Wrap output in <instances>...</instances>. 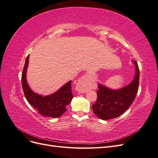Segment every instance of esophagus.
Instances as JSON below:
<instances>
[{
  "mask_svg": "<svg viewBox=\"0 0 158 158\" xmlns=\"http://www.w3.org/2000/svg\"><path fill=\"white\" fill-rule=\"evenodd\" d=\"M92 83L89 80V76L85 74L81 77L76 85V90L79 93H85L91 88Z\"/></svg>",
  "mask_w": 158,
  "mask_h": 158,
  "instance_id": "esophagus-1",
  "label": "esophagus"
}]
</instances>
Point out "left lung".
<instances>
[{
    "label": "left lung",
    "instance_id": "obj_1",
    "mask_svg": "<svg viewBox=\"0 0 158 158\" xmlns=\"http://www.w3.org/2000/svg\"><path fill=\"white\" fill-rule=\"evenodd\" d=\"M135 77L131 83L119 89H111L102 84H98L97 101L92 106L94 114L102 120L117 118L130 107L135 100L139 86L140 72L135 60Z\"/></svg>",
    "mask_w": 158,
    "mask_h": 158
}]
</instances>
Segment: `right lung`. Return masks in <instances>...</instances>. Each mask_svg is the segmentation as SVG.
<instances>
[{
  "mask_svg": "<svg viewBox=\"0 0 158 158\" xmlns=\"http://www.w3.org/2000/svg\"><path fill=\"white\" fill-rule=\"evenodd\" d=\"M29 57L30 55L27 56L22 74V85L26 98L41 115L51 118L60 117L66 111V106L70 104L73 98L72 94V81L64 84L53 94L45 96L34 92L28 85L26 79Z\"/></svg>",
  "mask_w": 158,
  "mask_h": 158,
  "instance_id": "obj_1",
  "label": "right lung"
}]
</instances>
